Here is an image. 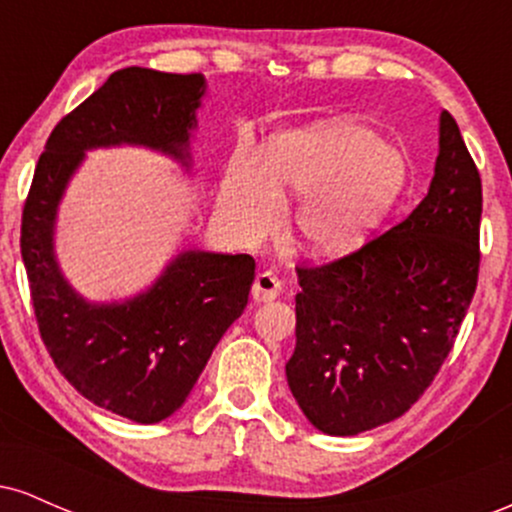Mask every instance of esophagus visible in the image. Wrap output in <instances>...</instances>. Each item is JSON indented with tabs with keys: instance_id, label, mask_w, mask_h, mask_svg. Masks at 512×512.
<instances>
[{
	"instance_id": "obj_1",
	"label": "esophagus",
	"mask_w": 512,
	"mask_h": 512,
	"mask_svg": "<svg viewBox=\"0 0 512 512\" xmlns=\"http://www.w3.org/2000/svg\"><path fill=\"white\" fill-rule=\"evenodd\" d=\"M279 293H281V281L276 279L272 272L257 274L255 284H252V298H255L257 303L274 301V298L279 296Z\"/></svg>"
}]
</instances>
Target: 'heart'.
I'll return each instance as SVG.
<instances>
[{
    "instance_id": "heart-1",
    "label": "heart",
    "mask_w": 512,
    "mask_h": 512,
    "mask_svg": "<svg viewBox=\"0 0 512 512\" xmlns=\"http://www.w3.org/2000/svg\"><path fill=\"white\" fill-rule=\"evenodd\" d=\"M409 180L395 144L351 120H325L279 134L264 163L252 151L233 161L221 187V214L245 238L279 221L281 192L311 195L298 209V233L320 255L356 250L390 214Z\"/></svg>"
}]
</instances>
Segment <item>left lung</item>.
I'll use <instances>...</instances> for the list:
<instances>
[{"label":"left lung","instance_id":"left-lung-1","mask_svg":"<svg viewBox=\"0 0 512 512\" xmlns=\"http://www.w3.org/2000/svg\"><path fill=\"white\" fill-rule=\"evenodd\" d=\"M479 226V168L443 110L428 195L356 250L296 267V351L286 378L310 424L356 436L419 402L477 291Z\"/></svg>","mask_w":512,"mask_h":512}]
</instances>
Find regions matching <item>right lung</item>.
Here are the masks:
<instances>
[{
	"label": "right lung",
	"mask_w": 512,
	"mask_h": 512,
	"mask_svg": "<svg viewBox=\"0 0 512 512\" xmlns=\"http://www.w3.org/2000/svg\"><path fill=\"white\" fill-rule=\"evenodd\" d=\"M202 93V74L117 69L52 129L23 202L21 257L45 349L79 395L137 424H156L182 407L248 305L255 260L182 252L134 301L91 305L57 269L52 223L84 149L146 144L185 161Z\"/></svg>",
	"instance_id": "right-lung-1"
}]
</instances>
